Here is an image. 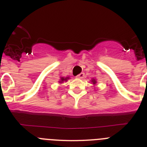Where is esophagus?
<instances>
[{
	"mask_svg": "<svg viewBox=\"0 0 147 147\" xmlns=\"http://www.w3.org/2000/svg\"><path fill=\"white\" fill-rule=\"evenodd\" d=\"M84 72H82V73H80V74H79L78 75H77L76 78H78V79H82V78H84Z\"/></svg>",
	"mask_w": 147,
	"mask_h": 147,
	"instance_id": "34e87169",
	"label": "esophagus"
}]
</instances>
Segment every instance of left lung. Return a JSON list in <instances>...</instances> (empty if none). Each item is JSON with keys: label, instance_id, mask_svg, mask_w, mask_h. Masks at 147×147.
Here are the masks:
<instances>
[{"label": "left lung", "instance_id": "obj_1", "mask_svg": "<svg viewBox=\"0 0 147 147\" xmlns=\"http://www.w3.org/2000/svg\"><path fill=\"white\" fill-rule=\"evenodd\" d=\"M92 84L94 85V84H96V83H97V81H96L95 79H92Z\"/></svg>", "mask_w": 147, "mask_h": 147}]
</instances>
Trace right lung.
Instances as JSON below:
<instances>
[{
	"mask_svg": "<svg viewBox=\"0 0 147 147\" xmlns=\"http://www.w3.org/2000/svg\"><path fill=\"white\" fill-rule=\"evenodd\" d=\"M69 79V77H68V78H63V77H61V78H60V83H62V82H66L67 80Z\"/></svg>",
	"mask_w": 147,
	"mask_h": 147,
	"instance_id": "add662e5",
	"label": "right lung"
}]
</instances>
